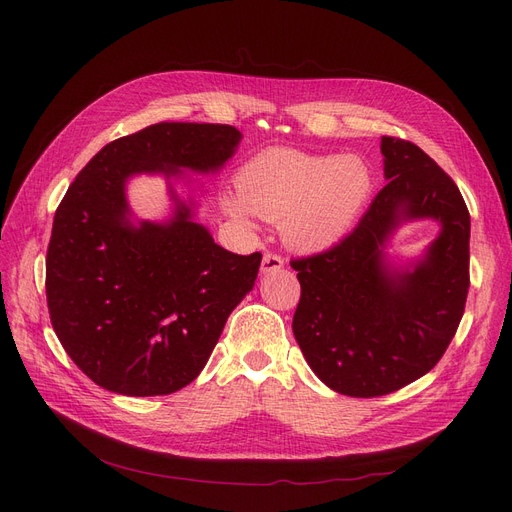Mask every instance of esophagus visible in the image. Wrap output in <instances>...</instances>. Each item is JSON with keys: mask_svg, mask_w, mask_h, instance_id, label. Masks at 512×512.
I'll use <instances>...</instances> for the list:
<instances>
[{"mask_svg": "<svg viewBox=\"0 0 512 512\" xmlns=\"http://www.w3.org/2000/svg\"><path fill=\"white\" fill-rule=\"evenodd\" d=\"M284 267V259L276 253H265L263 255V261H261V272L263 274H272V272H278Z\"/></svg>", "mask_w": 512, "mask_h": 512, "instance_id": "esophagus-1", "label": "esophagus"}]
</instances>
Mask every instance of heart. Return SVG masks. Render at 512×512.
<instances>
[{"instance_id": "obj_1", "label": "heart", "mask_w": 512, "mask_h": 512, "mask_svg": "<svg viewBox=\"0 0 512 512\" xmlns=\"http://www.w3.org/2000/svg\"><path fill=\"white\" fill-rule=\"evenodd\" d=\"M238 195L224 209L247 222L251 213L282 220L288 245L321 251L338 242L357 222L373 191V174L357 155H311L267 149L240 168Z\"/></svg>"}]
</instances>
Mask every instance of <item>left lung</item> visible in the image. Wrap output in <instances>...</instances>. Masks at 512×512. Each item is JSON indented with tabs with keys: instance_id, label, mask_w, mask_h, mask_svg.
I'll return each mask as SVG.
<instances>
[{
	"instance_id": "8db88e82",
	"label": "left lung",
	"mask_w": 512,
	"mask_h": 512,
	"mask_svg": "<svg viewBox=\"0 0 512 512\" xmlns=\"http://www.w3.org/2000/svg\"><path fill=\"white\" fill-rule=\"evenodd\" d=\"M388 184L332 249L292 259L301 301L292 332L328 388L384 396L419 380L446 353L469 292L471 218L454 180L411 141L382 137ZM432 217L439 238L409 271L383 247L402 222Z\"/></svg>"
}]
</instances>
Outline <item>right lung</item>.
Listing matches in <instances>:
<instances>
[{
	"instance_id": "right-lung-1",
	"label": "right lung",
	"mask_w": 512,
	"mask_h": 512,
	"mask_svg": "<svg viewBox=\"0 0 512 512\" xmlns=\"http://www.w3.org/2000/svg\"><path fill=\"white\" fill-rule=\"evenodd\" d=\"M242 134L228 124L159 122L105 145L70 184L47 249L51 326L85 375L116 394L164 396L191 384L261 253L234 255L176 203L166 224L130 222L126 180L218 172Z\"/></svg>"
}]
</instances>
